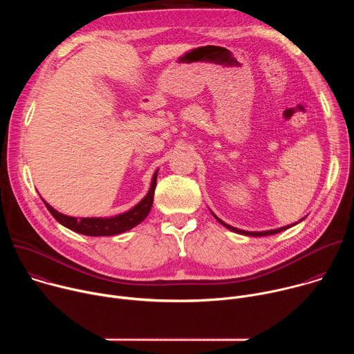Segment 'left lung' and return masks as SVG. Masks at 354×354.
Returning a JSON list of instances; mask_svg holds the SVG:
<instances>
[{
	"label": "left lung",
	"mask_w": 354,
	"mask_h": 354,
	"mask_svg": "<svg viewBox=\"0 0 354 354\" xmlns=\"http://www.w3.org/2000/svg\"><path fill=\"white\" fill-rule=\"evenodd\" d=\"M212 212V210H210ZM212 214L214 216V218L218 221V223H221V225H224L225 228H228V230H231V231H234V232H236V234H242V235H249V236H266V235H273V234H277V232H281V231H284V230H287V228H291V227H294L295 224H298V223H301L302 220L304 218H301L299 221H297V223H294V224H290V225H286V227H280V228H274V230H268V231H243V230H239V228H235V227H232V225H228V224H225L223 220H220L213 212H212Z\"/></svg>",
	"instance_id": "8db88e82"
}]
</instances>
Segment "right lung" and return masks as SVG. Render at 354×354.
<instances>
[{"label":"right lung","instance_id":"1","mask_svg":"<svg viewBox=\"0 0 354 354\" xmlns=\"http://www.w3.org/2000/svg\"><path fill=\"white\" fill-rule=\"evenodd\" d=\"M157 175H158V169L154 172L153 179H151L147 194L134 207L112 217H80V218L70 217L63 213H59L56 209L50 206L44 198L41 200L46 205L47 210L50 212V214H52L62 225H64L66 228L74 232L88 235V236L118 235L138 225L141 221H144V218L151 212V207H153V201H154V192L157 186Z\"/></svg>","mask_w":354,"mask_h":354}]
</instances>
